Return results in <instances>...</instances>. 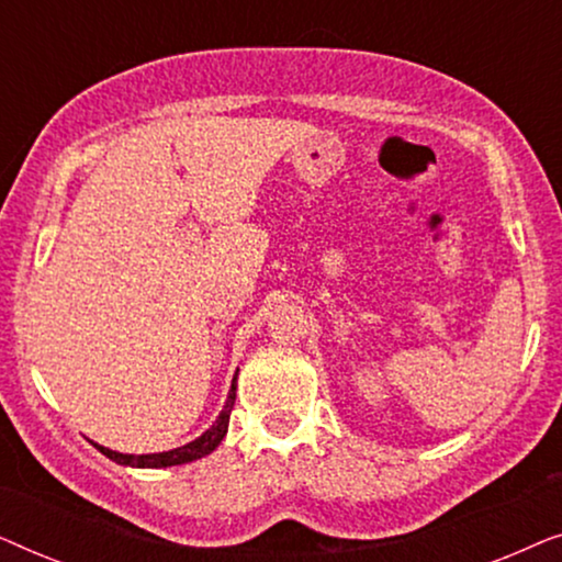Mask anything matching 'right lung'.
Segmentation results:
<instances>
[{"mask_svg": "<svg viewBox=\"0 0 562 562\" xmlns=\"http://www.w3.org/2000/svg\"><path fill=\"white\" fill-rule=\"evenodd\" d=\"M235 391H237V371H235L233 386H229L227 402H225V406H222L220 417L212 422V427L206 429V432L199 435L196 440L181 445V448H173L166 452H148V456H130V452L110 450V448H104V445H97V442H94V448L102 452V456L114 460V463L127 465V468H171V465L191 463V460L210 456V452L217 450V445L225 440L227 425H229V412H233V406H235Z\"/></svg>", "mask_w": 562, "mask_h": 562, "instance_id": "obj_1", "label": "right lung"}]
</instances>
